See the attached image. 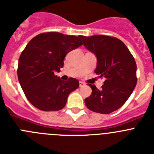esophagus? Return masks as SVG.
<instances>
[{"mask_svg":"<svg viewBox=\"0 0 154 154\" xmlns=\"http://www.w3.org/2000/svg\"><path fill=\"white\" fill-rule=\"evenodd\" d=\"M85 85V82H82V81L79 82V86L80 87H82L83 85Z\"/></svg>","mask_w":154,"mask_h":154,"instance_id":"1","label":"esophagus"}]
</instances>
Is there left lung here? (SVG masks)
<instances>
[{
  "label": "left lung",
  "mask_w": 154,
  "mask_h": 154,
  "mask_svg": "<svg viewBox=\"0 0 154 154\" xmlns=\"http://www.w3.org/2000/svg\"><path fill=\"white\" fill-rule=\"evenodd\" d=\"M87 49L97 58L95 72L105 78L99 90L95 85L90 96L85 99L87 108L93 112L109 114L126 102L137 82V64L125 44L119 39L106 35L80 36Z\"/></svg>",
  "instance_id": "1"
}]
</instances>
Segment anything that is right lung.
I'll return each instance as SVG.
<instances>
[{
	"instance_id": "add662e5",
	"label": "right lung",
	"mask_w": 154,
	"mask_h": 154,
	"mask_svg": "<svg viewBox=\"0 0 154 154\" xmlns=\"http://www.w3.org/2000/svg\"><path fill=\"white\" fill-rule=\"evenodd\" d=\"M82 42L79 37L58 32L42 33L31 39L18 60L17 77L28 101L42 111H58L65 107L68 96L78 89L76 79L62 81L54 74L64 65L69 51Z\"/></svg>"
}]
</instances>
